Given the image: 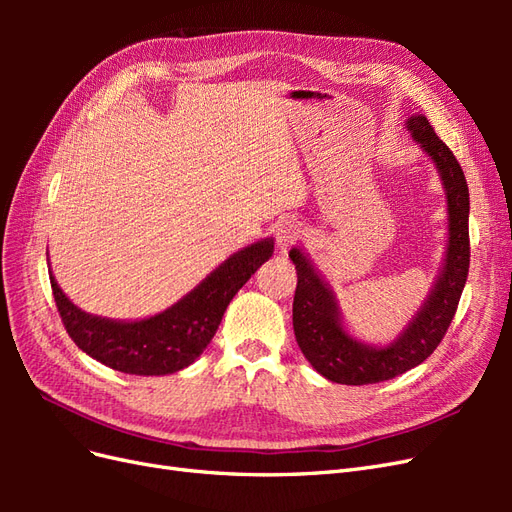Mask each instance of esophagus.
I'll return each mask as SVG.
<instances>
[{"mask_svg":"<svg viewBox=\"0 0 512 512\" xmlns=\"http://www.w3.org/2000/svg\"><path fill=\"white\" fill-rule=\"evenodd\" d=\"M301 237V224L294 220H282L275 228V239H277V247L282 252H286L290 245L297 243V239Z\"/></svg>","mask_w":512,"mask_h":512,"instance_id":"esophagus-1","label":"esophagus"}]
</instances>
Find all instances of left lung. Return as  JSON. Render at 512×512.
<instances>
[{
	"mask_svg": "<svg viewBox=\"0 0 512 512\" xmlns=\"http://www.w3.org/2000/svg\"><path fill=\"white\" fill-rule=\"evenodd\" d=\"M406 128L440 173L448 207V245L444 267L427 301L395 342L382 348L356 342L344 329L333 290L318 275L309 258L299 247H292L288 254L299 277L292 303V327L297 344L318 374L337 384H376L421 365L440 346L451 327L468 280L470 192L466 175L453 151L433 132L427 117L412 115L406 121Z\"/></svg>",
	"mask_w": 512,
	"mask_h": 512,
	"instance_id": "1",
	"label": "left lung"
}]
</instances>
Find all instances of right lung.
I'll return each instance as SVG.
<instances>
[{"mask_svg":"<svg viewBox=\"0 0 512 512\" xmlns=\"http://www.w3.org/2000/svg\"><path fill=\"white\" fill-rule=\"evenodd\" d=\"M273 254V239L243 247L207 275L173 307L145 320L123 322L91 316L76 307L51 273L61 322L91 359L134 376H166L192 365L218 331L228 303Z\"/></svg>","mask_w":512,"mask_h":512,"instance_id":"add662e5","label":"right lung"}]
</instances>
